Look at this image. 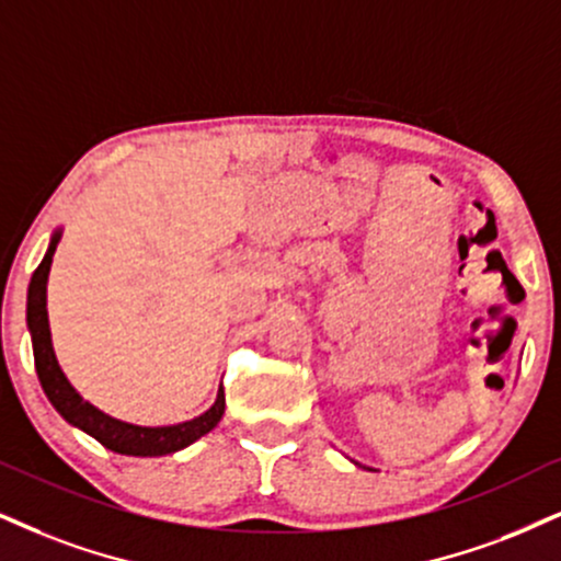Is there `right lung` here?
<instances>
[{
    "label": "right lung",
    "instance_id": "1",
    "mask_svg": "<svg viewBox=\"0 0 561 561\" xmlns=\"http://www.w3.org/2000/svg\"><path fill=\"white\" fill-rule=\"evenodd\" d=\"M59 237L51 239L48 244L46 257L41 260L31 278V288H27V328H31L33 337V358H36V371L44 387L46 398L51 400V405L69 421L72 426L82 428L93 439H99L103 447L114 449L122 455H137V458H156V455H169L176 453L192 442L203 437L218 424L224 416L226 408V392L224 387L218 390L216 403L210 411H205L203 416L184 421L176 426H135L116 421L106 413H101L99 408L85 403L75 387L67 382V377L61 375L57 356L51 348V333H48V314H46V280H48V267H51V257L57 252Z\"/></svg>",
    "mask_w": 561,
    "mask_h": 561
}]
</instances>
